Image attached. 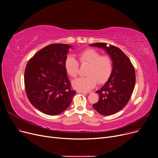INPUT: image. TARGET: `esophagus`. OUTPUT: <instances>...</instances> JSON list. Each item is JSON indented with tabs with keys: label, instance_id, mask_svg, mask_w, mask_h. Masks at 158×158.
I'll use <instances>...</instances> for the list:
<instances>
[{
	"label": "esophagus",
	"instance_id": "1",
	"mask_svg": "<svg viewBox=\"0 0 158 158\" xmlns=\"http://www.w3.org/2000/svg\"><path fill=\"white\" fill-rule=\"evenodd\" d=\"M77 93H78V94H88V92H81V91H79V90H77Z\"/></svg>",
	"mask_w": 158,
	"mask_h": 158
}]
</instances>
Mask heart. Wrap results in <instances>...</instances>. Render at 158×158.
I'll return each mask as SVG.
<instances>
[{
  "instance_id": "b5f03b06",
  "label": "heart",
  "mask_w": 158,
  "mask_h": 158,
  "mask_svg": "<svg viewBox=\"0 0 158 158\" xmlns=\"http://www.w3.org/2000/svg\"><path fill=\"white\" fill-rule=\"evenodd\" d=\"M82 64H86L89 67L86 71L87 77H79L72 82L73 87L81 92H88L97 85L106 82L110 78L113 70V63L108 56L101 54L93 48L85 50L79 54ZM64 69L69 76L76 77L79 72V63L73 56L69 55L64 61Z\"/></svg>"
}]
</instances>
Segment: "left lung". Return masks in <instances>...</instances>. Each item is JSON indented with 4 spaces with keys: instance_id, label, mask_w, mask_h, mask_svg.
<instances>
[{
    "instance_id": "8db88e82",
    "label": "left lung",
    "mask_w": 158,
    "mask_h": 158,
    "mask_svg": "<svg viewBox=\"0 0 158 158\" xmlns=\"http://www.w3.org/2000/svg\"><path fill=\"white\" fill-rule=\"evenodd\" d=\"M89 46L104 49L113 62V70L104 85L96 93L98 102L94 108L101 114L108 116L122 110L126 106L133 92L136 82L134 66L128 57L114 46L105 43H95Z\"/></svg>"
}]
</instances>
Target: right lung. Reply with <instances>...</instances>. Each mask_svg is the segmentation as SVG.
<instances>
[{"mask_svg": "<svg viewBox=\"0 0 158 158\" xmlns=\"http://www.w3.org/2000/svg\"><path fill=\"white\" fill-rule=\"evenodd\" d=\"M68 44H51L41 49L29 61L24 84L31 104L48 115L61 113L70 106L76 92L71 89L64 69Z\"/></svg>", "mask_w": 158, "mask_h": 158, "instance_id": "add662e5", "label": "right lung"}]
</instances>
